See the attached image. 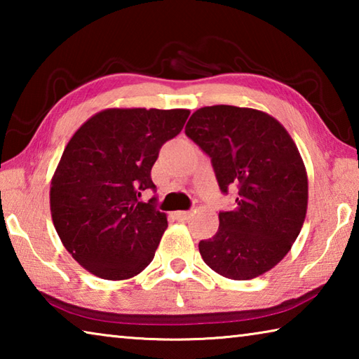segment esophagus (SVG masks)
Wrapping results in <instances>:
<instances>
[{
	"label": "esophagus",
	"instance_id": "34e87169",
	"mask_svg": "<svg viewBox=\"0 0 359 359\" xmlns=\"http://www.w3.org/2000/svg\"><path fill=\"white\" fill-rule=\"evenodd\" d=\"M174 217L177 218V220H188V218L191 217V212H175Z\"/></svg>",
	"mask_w": 359,
	"mask_h": 359
}]
</instances>
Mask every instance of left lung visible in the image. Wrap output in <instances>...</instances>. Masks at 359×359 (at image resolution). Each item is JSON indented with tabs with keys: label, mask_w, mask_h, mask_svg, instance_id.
<instances>
[{
	"label": "left lung",
	"mask_w": 359,
	"mask_h": 359,
	"mask_svg": "<svg viewBox=\"0 0 359 359\" xmlns=\"http://www.w3.org/2000/svg\"><path fill=\"white\" fill-rule=\"evenodd\" d=\"M187 136L212 158L218 185H238V208L220 212L215 236L199 242L212 271L250 280L287 257L306 220L307 171L288 131L258 109L208 106L185 126Z\"/></svg>",
	"instance_id": "8db88e82"
}]
</instances>
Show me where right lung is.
<instances>
[{"label":"right lung","mask_w":359,"mask_h":359,"mask_svg":"<svg viewBox=\"0 0 359 359\" xmlns=\"http://www.w3.org/2000/svg\"><path fill=\"white\" fill-rule=\"evenodd\" d=\"M188 115V109H104L69 139L50 182V214L66 250L93 276L126 280L154 259L168 218L155 198H139L155 190L150 171L158 151Z\"/></svg>","instance_id":"obj_1"}]
</instances>
